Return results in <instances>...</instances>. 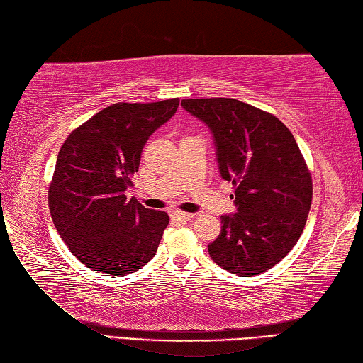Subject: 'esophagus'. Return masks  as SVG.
Returning a JSON list of instances; mask_svg holds the SVG:
<instances>
[{
    "mask_svg": "<svg viewBox=\"0 0 363 363\" xmlns=\"http://www.w3.org/2000/svg\"><path fill=\"white\" fill-rule=\"evenodd\" d=\"M172 218L177 221H189L194 218V213H187V212H181V211H173L172 212Z\"/></svg>",
    "mask_w": 363,
    "mask_h": 363,
    "instance_id": "esophagus-1",
    "label": "esophagus"
}]
</instances>
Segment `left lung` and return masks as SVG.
Returning a JSON list of instances; mask_svg holds the SVG:
<instances>
[{
    "instance_id": "left-lung-1",
    "label": "left lung",
    "mask_w": 363,
    "mask_h": 363,
    "mask_svg": "<svg viewBox=\"0 0 363 363\" xmlns=\"http://www.w3.org/2000/svg\"><path fill=\"white\" fill-rule=\"evenodd\" d=\"M209 126L221 177L237 212L223 215L207 246L215 264L240 276L267 272L296 245L312 204V176L295 137L273 113L234 98L182 99Z\"/></svg>"
}]
</instances>
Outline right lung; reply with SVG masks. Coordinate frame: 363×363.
<instances>
[{"label": "right lung", "instance_id": "add662e5", "mask_svg": "<svg viewBox=\"0 0 363 363\" xmlns=\"http://www.w3.org/2000/svg\"><path fill=\"white\" fill-rule=\"evenodd\" d=\"M177 106L179 98L112 104L60 146L48 190L51 218L76 259L94 272L125 276L156 254L169 217L125 191L134 186L146 140Z\"/></svg>", "mask_w": 363, "mask_h": 363}]
</instances>
